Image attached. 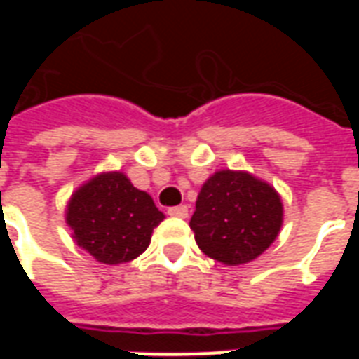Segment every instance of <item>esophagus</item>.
<instances>
[{
  "label": "esophagus",
  "mask_w": 359,
  "mask_h": 359,
  "mask_svg": "<svg viewBox=\"0 0 359 359\" xmlns=\"http://www.w3.org/2000/svg\"><path fill=\"white\" fill-rule=\"evenodd\" d=\"M171 217H180L184 219L188 217V208L187 205H175V208H169V211H167Z\"/></svg>",
  "instance_id": "obj_1"
}]
</instances>
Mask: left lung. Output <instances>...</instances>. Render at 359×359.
I'll list each match as a JSON object with an SVG mask.
<instances>
[{
  "label": "left lung",
  "mask_w": 359,
  "mask_h": 359,
  "mask_svg": "<svg viewBox=\"0 0 359 359\" xmlns=\"http://www.w3.org/2000/svg\"><path fill=\"white\" fill-rule=\"evenodd\" d=\"M283 225L278 194L248 172L219 171L203 184L190 219L196 244L226 265L264 254Z\"/></svg>",
  "instance_id": "left-lung-1"
}]
</instances>
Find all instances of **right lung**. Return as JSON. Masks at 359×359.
Here are the masks:
<instances>
[{
  "label": "right lung",
  "mask_w": 359,
  "mask_h": 359,
  "mask_svg": "<svg viewBox=\"0 0 359 359\" xmlns=\"http://www.w3.org/2000/svg\"><path fill=\"white\" fill-rule=\"evenodd\" d=\"M163 219L151 196L134 188L123 172L92 179L74 192L67 208L76 244L107 265L140 256Z\"/></svg>",
  "instance_id": "1"
}]
</instances>
